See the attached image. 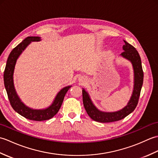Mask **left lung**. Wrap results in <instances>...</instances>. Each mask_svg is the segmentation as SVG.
I'll list each match as a JSON object with an SVG mask.
<instances>
[{"mask_svg":"<svg viewBox=\"0 0 158 158\" xmlns=\"http://www.w3.org/2000/svg\"><path fill=\"white\" fill-rule=\"evenodd\" d=\"M125 44L123 46V52L120 56L127 59L132 63L134 70V89L132 96L127 105L119 110L115 112H104L98 110L94 105L89 94L83 88V102L85 109L91 119L96 122L101 123H109L119 121L125 118L135 109L138 105L140 90L143 83V71L140 57L137 50L130 43L123 41Z\"/></svg>","mask_w":158,"mask_h":158,"instance_id":"8db88e82","label":"left lung"}]
</instances>
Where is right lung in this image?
<instances>
[{
	"label": "right lung",
	"mask_w": 158,
	"mask_h": 158,
	"mask_svg": "<svg viewBox=\"0 0 158 158\" xmlns=\"http://www.w3.org/2000/svg\"><path fill=\"white\" fill-rule=\"evenodd\" d=\"M40 41L41 38L39 36H28L18 46H16L10 53L4 71V84L12 108L25 118L38 122L51 119L57 114L61 107L65 94L72 87L71 85H69L62 88L56 95L52 105L45 109H31L26 106L21 101L18 95L17 94L13 83V73L17 60L30 43L32 41Z\"/></svg>",
	"instance_id": "right-lung-1"
}]
</instances>
